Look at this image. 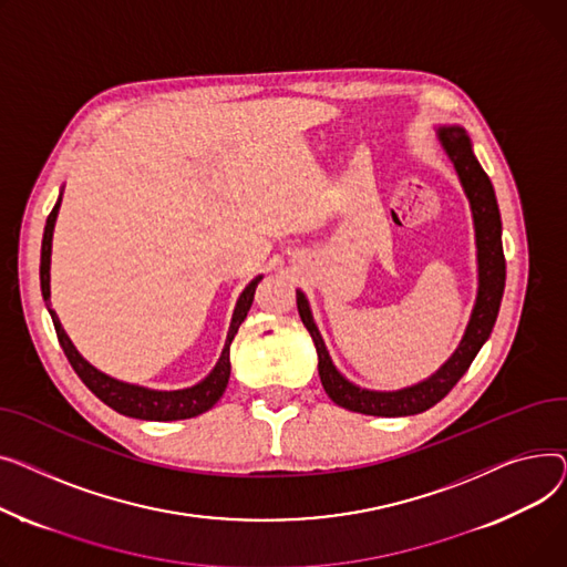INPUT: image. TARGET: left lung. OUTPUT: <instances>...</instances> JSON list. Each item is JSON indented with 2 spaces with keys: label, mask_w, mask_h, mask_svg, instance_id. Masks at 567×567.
Segmentation results:
<instances>
[{
  "label": "left lung",
  "mask_w": 567,
  "mask_h": 567,
  "mask_svg": "<svg viewBox=\"0 0 567 567\" xmlns=\"http://www.w3.org/2000/svg\"><path fill=\"white\" fill-rule=\"evenodd\" d=\"M437 137L455 166L474 215L476 249H478L476 305H474L470 324L464 329L460 346L435 375H430L427 380L408 389L371 391V389H361L352 384L337 371V365L331 363L324 341L313 322L307 295L302 290H297L299 318H302L305 327L309 329V334L316 343L320 382L331 401L350 412L371 414V416H410L437 405L442 398L457 384V380L467 373L478 350L489 339L492 327L498 316V307H502V297L506 288V258H504V245H502V215H498L494 187L472 151V140L467 137V132L457 125H449L437 130Z\"/></svg>",
  "instance_id": "left-lung-1"
}]
</instances>
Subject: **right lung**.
Listing matches in <instances>:
<instances>
[{
    "mask_svg": "<svg viewBox=\"0 0 567 567\" xmlns=\"http://www.w3.org/2000/svg\"><path fill=\"white\" fill-rule=\"evenodd\" d=\"M61 206V196L59 202L54 204L52 213L48 215L45 221V230H43V245H41V292L45 299V307L52 316L54 329H56V339L59 346L63 348L65 357H69L73 371L80 375V380L103 401L105 405H110L112 410H116L123 416H132V419H144V421H178V419H192L208 412L226 389L228 378H230V359H228V350H230V341L236 339L240 324L247 318V311L251 309L254 302V292L256 286L262 277H256L240 295L236 311H233V320L228 327V337L221 350V357L217 361V365L213 369V373L202 380L198 384L189 386V389H178V391H155V389H146V386H137V384H127L121 380H114L105 373H100L97 369L75 350L73 341L65 334L56 313L50 309V254H52V230H54V221H56V213Z\"/></svg>",
    "mask_w": 567,
    "mask_h": 567,
    "instance_id": "obj_1",
    "label": "right lung"
}]
</instances>
